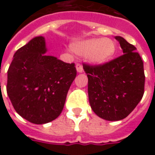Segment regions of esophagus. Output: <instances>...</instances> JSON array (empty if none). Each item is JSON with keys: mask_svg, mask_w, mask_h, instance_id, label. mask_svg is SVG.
Returning a JSON list of instances; mask_svg holds the SVG:
<instances>
[{"mask_svg": "<svg viewBox=\"0 0 155 155\" xmlns=\"http://www.w3.org/2000/svg\"><path fill=\"white\" fill-rule=\"evenodd\" d=\"M76 70H77V72H79V73H82L83 72V66H82V64H80V63H78V64H76Z\"/></svg>", "mask_w": 155, "mask_h": 155, "instance_id": "1", "label": "esophagus"}]
</instances>
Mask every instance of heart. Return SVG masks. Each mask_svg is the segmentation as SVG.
Returning <instances> with one entry per match:
<instances>
[{"instance_id": "1", "label": "heart", "mask_w": 155, "mask_h": 155, "mask_svg": "<svg viewBox=\"0 0 155 155\" xmlns=\"http://www.w3.org/2000/svg\"><path fill=\"white\" fill-rule=\"evenodd\" d=\"M71 50L81 56H86L91 64L99 65L105 64L114 56L116 45L110 38H91L74 42Z\"/></svg>"}]
</instances>
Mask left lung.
<instances>
[{
    "label": "left lung",
    "mask_w": 155,
    "mask_h": 155,
    "mask_svg": "<svg viewBox=\"0 0 155 155\" xmlns=\"http://www.w3.org/2000/svg\"><path fill=\"white\" fill-rule=\"evenodd\" d=\"M123 54L99 65L83 64L88 77V94L91 109L109 121L126 118L136 107L144 92L143 63L136 48L121 36Z\"/></svg>",
    "instance_id": "left-lung-1"
}]
</instances>
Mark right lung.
Returning <instances> with one entry per match:
<instances>
[{
  "instance_id": "right-lung-1",
  "label": "right lung",
  "mask_w": 155,
  "mask_h": 155,
  "mask_svg": "<svg viewBox=\"0 0 155 155\" xmlns=\"http://www.w3.org/2000/svg\"><path fill=\"white\" fill-rule=\"evenodd\" d=\"M46 51L44 37L36 36L16 51L7 71L6 91L13 107L36 124L61 114L76 76L74 63L46 55Z\"/></svg>"
}]
</instances>
